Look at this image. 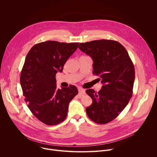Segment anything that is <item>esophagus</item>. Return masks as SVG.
<instances>
[{
  "label": "esophagus",
  "instance_id": "esophagus-1",
  "mask_svg": "<svg viewBox=\"0 0 157 157\" xmlns=\"http://www.w3.org/2000/svg\"><path fill=\"white\" fill-rule=\"evenodd\" d=\"M78 91L82 95H84L86 93V91L84 89L81 88V87H78Z\"/></svg>",
  "mask_w": 157,
  "mask_h": 157
}]
</instances>
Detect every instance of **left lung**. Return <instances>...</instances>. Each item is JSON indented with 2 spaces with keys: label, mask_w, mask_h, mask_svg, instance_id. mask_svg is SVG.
Here are the masks:
<instances>
[{
  "label": "left lung",
  "mask_w": 157,
  "mask_h": 157,
  "mask_svg": "<svg viewBox=\"0 0 157 157\" xmlns=\"http://www.w3.org/2000/svg\"><path fill=\"white\" fill-rule=\"evenodd\" d=\"M78 48L93 59V73L103 84L96 93H86L93 99L86 113L93 121L107 124L116 119L128 104L135 80L133 64L126 50L117 41L98 40L81 43Z\"/></svg>",
  "instance_id": "obj_1"
}]
</instances>
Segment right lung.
<instances>
[{
  "mask_svg": "<svg viewBox=\"0 0 157 157\" xmlns=\"http://www.w3.org/2000/svg\"><path fill=\"white\" fill-rule=\"evenodd\" d=\"M78 44L41 42L35 44L25 58L20 73L23 95L32 113L47 125L62 122L68 114L70 102L78 93L74 85L58 89L55 78Z\"/></svg>",
  "mask_w": 157,
  "mask_h": 157,
  "instance_id": "1",
  "label": "right lung"
}]
</instances>
